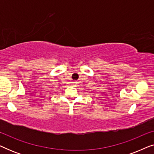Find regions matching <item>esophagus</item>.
<instances>
[{"label":"esophagus","mask_w":154,"mask_h":154,"mask_svg":"<svg viewBox=\"0 0 154 154\" xmlns=\"http://www.w3.org/2000/svg\"><path fill=\"white\" fill-rule=\"evenodd\" d=\"M76 83H75V82H74V83H73V84H75Z\"/></svg>","instance_id":"obj_1"}]
</instances>
